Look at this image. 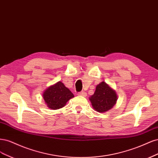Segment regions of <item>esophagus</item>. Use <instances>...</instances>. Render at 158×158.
Instances as JSON below:
<instances>
[{"label": "esophagus", "instance_id": "esophagus-1", "mask_svg": "<svg viewBox=\"0 0 158 158\" xmlns=\"http://www.w3.org/2000/svg\"><path fill=\"white\" fill-rule=\"evenodd\" d=\"M77 95L78 96H86V92H85V91H82V92H79L77 93Z\"/></svg>", "mask_w": 158, "mask_h": 158}]
</instances>
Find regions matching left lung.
I'll return each instance as SVG.
<instances>
[{
    "mask_svg": "<svg viewBox=\"0 0 158 158\" xmlns=\"http://www.w3.org/2000/svg\"><path fill=\"white\" fill-rule=\"evenodd\" d=\"M89 100L96 111L104 113L113 108L118 100V96L115 91L102 81L96 86L94 94L90 96Z\"/></svg>",
    "mask_w": 158,
    "mask_h": 158,
    "instance_id": "left-lung-1",
    "label": "left lung"
}]
</instances>
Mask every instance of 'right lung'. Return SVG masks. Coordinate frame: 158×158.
Segmentation results:
<instances>
[{
    "label": "right lung",
    "instance_id": "obj_1",
    "mask_svg": "<svg viewBox=\"0 0 158 158\" xmlns=\"http://www.w3.org/2000/svg\"><path fill=\"white\" fill-rule=\"evenodd\" d=\"M43 96L50 109L58 110L65 106L71 98L74 97V95L64 83L58 81L46 89Z\"/></svg>",
    "mask_w": 158,
    "mask_h": 158
}]
</instances>
